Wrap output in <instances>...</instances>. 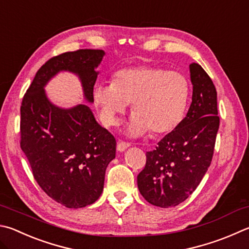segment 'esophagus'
Instances as JSON below:
<instances>
[{
    "instance_id": "1",
    "label": "esophagus",
    "mask_w": 249,
    "mask_h": 249,
    "mask_svg": "<svg viewBox=\"0 0 249 249\" xmlns=\"http://www.w3.org/2000/svg\"><path fill=\"white\" fill-rule=\"evenodd\" d=\"M128 147H130V143L125 142H117L116 149H117V151L123 152V151H125L126 149H127Z\"/></svg>"
}]
</instances>
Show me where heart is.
Returning a JSON list of instances; mask_svg holds the SVG:
<instances>
[{
	"label": "heart",
	"instance_id": "1",
	"mask_svg": "<svg viewBox=\"0 0 249 249\" xmlns=\"http://www.w3.org/2000/svg\"><path fill=\"white\" fill-rule=\"evenodd\" d=\"M189 81L178 71L139 65L117 71L112 83L94 86L92 98L103 125L114 126L133 103V116L126 129L129 136L170 133L186 111Z\"/></svg>",
	"mask_w": 249,
	"mask_h": 249
}]
</instances>
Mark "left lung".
<instances>
[{
    "label": "left lung",
    "instance_id": "left-lung-1",
    "mask_svg": "<svg viewBox=\"0 0 249 249\" xmlns=\"http://www.w3.org/2000/svg\"><path fill=\"white\" fill-rule=\"evenodd\" d=\"M192 105L185 119L147 152L137 176L138 189L149 203L170 208L186 200L210 166L220 119L216 90L197 63L189 65Z\"/></svg>",
    "mask_w": 249,
    "mask_h": 249
}]
</instances>
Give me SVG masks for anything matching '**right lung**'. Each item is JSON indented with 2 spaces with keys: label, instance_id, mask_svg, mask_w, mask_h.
<instances>
[{
  "label": "right lung",
  "instance_id": "1",
  "mask_svg": "<svg viewBox=\"0 0 249 249\" xmlns=\"http://www.w3.org/2000/svg\"><path fill=\"white\" fill-rule=\"evenodd\" d=\"M105 54L85 49L50 58L37 71L20 107V147L35 179L49 197L73 209L101 196L116 142L88 106L57 107L44 87L58 73L69 71L79 78L85 100L93 103L97 69Z\"/></svg>",
  "mask_w": 249,
  "mask_h": 249
}]
</instances>
